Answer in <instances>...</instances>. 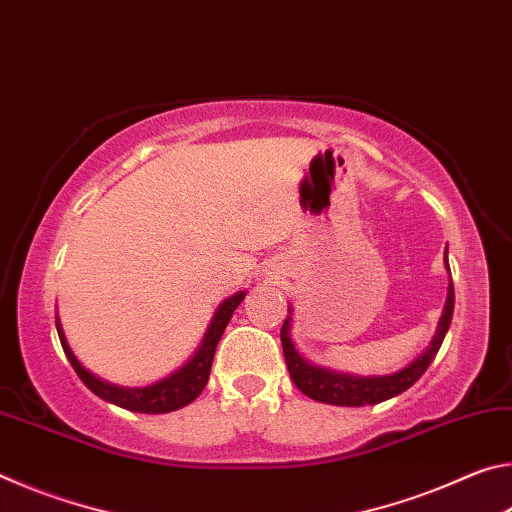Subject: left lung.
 <instances>
[{
  "label": "left lung",
  "instance_id": "8db88e82",
  "mask_svg": "<svg viewBox=\"0 0 512 512\" xmlns=\"http://www.w3.org/2000/svg\"><path fill=\"white\" fill-rule=\"evenodd\" d=\"M445 262H447V250H445ZM452 316H454V284L449 282L445 311H443V318H440L436 336H433L431 345L424 350V354H420V357L411 363V366H406L404 370L388 377H352V375H341V372H332L327 368L311 366L309 361L300 357L296 345L291 341V332H289L291 316L284 320L282 332H280L284 361H287L293 384H296L307 397H311V400L323 402V404H334V406L379 404L404 393L406 388H411L415 381L424 375V370H427L429 363L436 359L440 345H443L447 329L452 325Z\"/></svg>",
  "mask_w": 512,
  "mask_h": 512
}]
</instances>
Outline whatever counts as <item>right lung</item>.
Instances as JSON below:
<instances>
[{"label":"right lung","instance_id":"right-lung-1","mask_svg":"<svg viewBox=\"0 0 512 512\" xmlns=\"http://www.w3.org/2000/svg\"><path fill=\"white\" fill-rule=\"evenodd\" d=\"M244 296H246V293L241 291V293H237V296H232V298L221 302V307L216 309V314L212 318V325L207 327V334H205V339L201 343V348H198V352L194 354L192 361L185 363V366L180 368L178 372H173L171 377L162 379L153 386H146V388H119V386L106 384V381H101L94 375H90V372L85 370L79 361H76L72 350H69V345H67L65 336H63V329H60L58 318H56V329H58V336H60V345H63L69 363H72L76 375L81 377L83 384L88 386L94 395H99L101 400L117 404V406H121V409H128V411L169 413V411L183 409V406H187L189 402H194L196 397L203 393L207 379H210L216 343L221 341V334L225 332V327H228V323H230L232 311H235L241 305Z\"/></svg>","mask_w":512,"mask_h":512}]
</instances>
